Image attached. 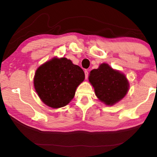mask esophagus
I'll return each mask as SVG.
<instances>
[{"mask_svg":"<svg viewBox=\"0 0 157 157\" xmlns=\"http://www.w3.org/2000/svg\"><path fill=\"white\" fill-rule=\"evenodd\" d=\"M84 74H85V78H86V79H87L88 76H89V71L86 70L84 71Z\"/></svg>","mask_w":157,"mask_h":157,"instance_id":"esophagus-1","label":"esophagus"}]
</instances>
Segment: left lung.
<instances>
[{"mask_svg":"<svg viewBox=\"0 0 157 157\" xmlns=\"http://www.w3.org/2000/svg\"><path fill=\"white\" fill-rule=\"evenodd\" d=\"M89 80L94 88L97 98L109 106L121 101L127 94L129 87L125 75L113 69L107 63H101L98 68L92 70Z\"/></svg>","mask_w":157,"mask_h":157,"instance_id":"obj_1","label":"left lung"}]
</instances>
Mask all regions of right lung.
I'll list each match as a JSON object with an SVG mask.
<instances>
[{
  "mask_svg": "<svg viewBox=\"0 0 157 157\" xmlns=\"http://www.w3.org/2000/svg\"><path fill=\"white\" fill-rule=\"evenodd\" d=\"M85 78L82 68L66 58H53L37 68L33 78L36 93L51 108L65 106Z\"/></svg>",
  "mask_w": 157,
  "mask_h": 157,
  "instance_id": "1",
  "label": "right lung"
}]
</instances>
